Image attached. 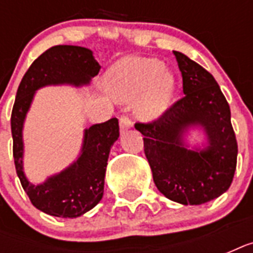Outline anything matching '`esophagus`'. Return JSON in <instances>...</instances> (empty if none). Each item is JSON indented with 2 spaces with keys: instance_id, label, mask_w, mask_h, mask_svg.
Returning <instances> with one entry per match:
<instances>
[{
  "instance_id": "1",
  "label": "esophagus",
  "mask_w": 253,
  "mask_h": 253,
  "mask_svg": "<svg viewBox=\"0 0 253 253\" xmlns=\"http://www.w3.org/2000/svg\"><path fill=\"white\" fill-rule=\"evenodd\" d=\"M131 126H132V121L127 115H121L119 117V127H121V130H128Z\"/></svg>"
}]
</instances>
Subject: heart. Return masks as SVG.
Masks as SVG:
<instances>
[{
  "instance_id": "1",
  "label": "heart",
  "mask_w": 253,
  "mask_h": 253,
  "mask_svg": "<svg viewBox=\"0 0 253 253\" xmlns=\"http://www.w3.org/2000/svg\"><path fill=\"white\" fill-rule=\"evenodd\" d=\"M107 86L114 98L136 103V114L143 119L159 118L169 106L173 93L172 77L156 59H130L115 67L107 76Z\"/></svg>"
}]
</instances>
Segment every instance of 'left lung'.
Wrapping results in <instances>:
<instances>
[{"instance_id": "1", "label": "left lung", "mask_w": 253, "mask_h": 253, "mask_svg": "<svg viewBox=\"0 0 253 253\" xmlns=\"http://www.w3.org/2000/svg\"><path fill=\"white\" fill-rule=\"evenodd\" d=\"M182 76L184 97L152 122L135 123L143 134L144 154L156 188L182 205H202L223 194L236 169L238 143L231 111L219 85L204 67L173 51ZM200 124L209 146L190 151L182 135Z\"/></svg>"}]
</instances>
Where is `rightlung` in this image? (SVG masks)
Returning <instances> with one entry per match:
<instances>
[{
	"instance_id": "right-lung-1",
	"label": "right lung",
	"mask_w": 253,
	"mask_h": 253,
	"mask_svg": "<svg viewBox=\"0 0 253 253\" xmlns=\"http://www.w3.org/2000/svg\"><path fill=\"white\" fill-rule=\"evenodd\" d=\"M101 65L90 49L79 45H55L34 60L18 86L11 111V135L15 170L31 204L41 211L60 218H76L98 204L103 196L107 159L119 136L118 119L95 123L85 130L84 144L76 163L41 185L30 184L23 174L22 128L34 93L44 85L87 84Z\"/></svg>"
}]
</instances>
